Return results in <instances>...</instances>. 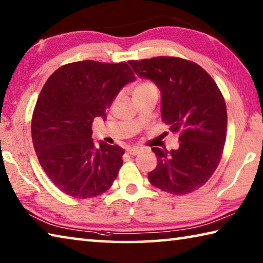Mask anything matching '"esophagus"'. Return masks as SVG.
<instances>
[{"label": "esophagus", "instance_id": "obj_1", "mask_svg": "<svg viewBox=\"0 0 263 263\" xmlns=\"http://www.w3.org/2000/svg\"><path fill=\"white\" fill-rule=\"evenodd\" d=\"M142 148L141 147H138V146H133V147L127 148V153L130 155H138L139 153H141Z\"/></svg>", "mask_w": 263, "mask_h": 263}]
</instances>
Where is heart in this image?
Masks as SVG:
<instances>
[{"mask_svg":"<svg viewBox=\"0 0 263 263\" xmlns=\"http://www.w3.org/2000/svg\"><path fill=\"white\" fill-rule=\"evenodd\" d=\"M147 90H157V88L153 83L151 82H141L137 86V88L135 89V91L133 92H137V91H147Z\"/></svg>","mask_w":263,"mask_h":263,"instance_id":"obj_1","label":"heart"}]
</instances>
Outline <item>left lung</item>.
<instances>
[{"instance_id":"1","label":"left lung","mask_w":263,"mask_h":263,"mask_svg":"<svg viewBox=\"0 0 263 263\" xmlns=\"http://www.w3.org/2000/svg\"><path fill=\"white\" fill-rule=\"evenodd\" d=\"M128 65L159 88L162 121L180 133L177 149L152 148L158 166L148 173L149 182L175 195L198 189L216 171L225 144L228 112L220 90L201 66L180 58L157 57Z\"/></svg>"}]
</instances>
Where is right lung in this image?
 <instances>
[{
  "mask_svg": "<svg viewBox=\"0 0 263 263\" xmlns=\"http://www.w3.org/2000/svg\"><path fill=\"white\" fill-rule=\"evenodd\" d=\"M136 80L125 62L84 60L57 69L43 87L33 111L31 135L44 172L62 193L90 198L105 193L123 164L124 149L92 140L96 117L124 86Z\"/></svg>",
  "mask_w": 263,
  "mask_h": 263,
  "instance_id": "1",
  "label": "right lung"
}]
</instances>
